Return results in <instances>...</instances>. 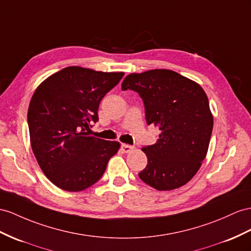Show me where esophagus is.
<instances>
[{"mask_svg": "<svg viewBox=\"0 0 251 251\" xmlns=\"http://www.w3.org/2000/svg\"><path fill=\"white\" fill-rule=\"evenodd\" d=\"M133 150V146H130L128 144H122L121 145V151L123 152H130Z\"/></svg>", "mask_w": 251, "mask_h": 251, "instance_id": "esophagus-1", "label": "esophagus"}]
</instances>
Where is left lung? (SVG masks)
I'll return each instance as SVG.
<instances>
[{
	"mask_svg": "<svg viewBox=\"0 0 251 251\" xmlns=\"http://www.w3.org/2000/svg\"><path fill=\"white\" fill-rule=\"evenodd\" d=\"M122 90L136 91L143 100L147 124L160 130L153 145L144 146L146 168L141 180L158 191L188 183L207 156L213 115L203 89L171 70H150L127 75Z\"/></svg>",
	"mask_w": 251,
	"mask_h": 251,
	"instance_id": "1",
	"label": "left lung"
}]
</instances>
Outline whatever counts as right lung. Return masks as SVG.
Wrapping results in <instances>:
<instances>
[{
  "instance_id": "add662e5",
  "label": "right lung",
  "mask_w": 251,
  "mask_h": 251,
  "mask_svg": "<svg viewBox=\"0 0 251 251\" xmlns=\"http://www.w3.org/2000/svg\"><path fill=\"white\" fill-rule=\"evenodd\" d=\"M124 76L68 67L42 81L29 102L27 123L31 150L40 169L61 190L79 192L105 173L120 143L88 136L99 121L102 98Z\"/></svg>"
}]
</instances>
